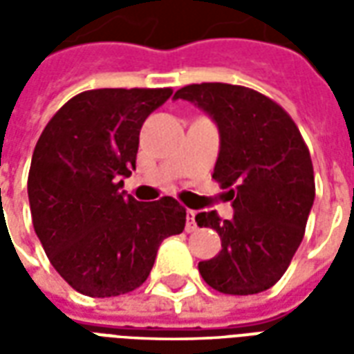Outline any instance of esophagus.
I'll return each instance as SVG.
<instances>
[{"instance_id":"34e87169","label":"esophagus","mask_w":354,"mask_h":354,"mask_svg":"<svg viewBox=\"0 0 354 354\" xmlns=\"http://www.w3.org/2000/svg\"><path fill=\"white\" fill-rule=\"evenodd\" d=\"M185 231L187 233H193V231H197V223H195V210H187L185 212Z\"/></svg>"}]
</instances>
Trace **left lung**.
I'll return each mask as SVG.
<instances>
[{
  "label": "left lung",
  "mask_w": 354,
  "mask_h": 354,
  "mask_svg": "<svg viewBox=\"0 0 354 354\" xmlns=\"http://www.w3.org/2000/svg\"><path fill=\"white\" fill-rule=\"evenodd\" d=\"M218 127L214 178L227 192L233 218L199 212L195 222L222 239L212 260L199 261L208 286L248 296L271 288L301 243L315 201L309 149L296 123L271 98L227 83L187 85L174 94Z\"/></svg>",
  "instance_id": "8db88e82"
}]
</instances>
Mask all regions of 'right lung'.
Here are the masks:
<instances>
[{"instance_id": "1", "label": "right lung", "mask_w": 354, "mask_h": 354, "mask_svg": "<svg viewBox=\"0 0 354 354\" xmlns=\"http://www.w3.org/2000/svg\"><path fill=\"white\" fill-rule=\"evenodd\" d=\"M170 88H96L58 109L35 144L28 174L43 250L73 290L91 297L138 288L159 245L185 227L172 197L138 203L123 192L136 169L140 129Z\"/></svg>"}]
</instances>
